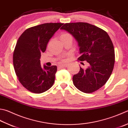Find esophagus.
<instances>
[{"label": "esophagus", "instance_id": "obj_1", "mask_svg": "<svg viewBox=\"0 0 128 128\" xmlns=\"http://www.w3.org/2000/svg\"><path fill=\"white\" fill-rule=\"evenodd\" d=\"M60 67H66L68 66V64H62L60 65Z\"/></svg>", "mask_w": 128, "mask_h": 128}]
</instances>
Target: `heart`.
<instances>
[{"mask_svg":"<svg viewBox=\"0 0 128 128\" xmlns=\"http://www.w3.org/2000/svg\"><path fill=\"white\" fill-rule=\"evenodd\" d=\"M67 35H70L69 34H68V33H63L61 36V37H62V36H67Z\"/></svg>","mask_w":128,"mask_h":128,"instance_id":"obj_1","label":"heart"}]
</instances>
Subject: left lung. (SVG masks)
Returning a JSON list of instances; mask_svg holds the SVG:
<instances>
[{
  "label": "left lung",
  "mask_w": 128,
  "mask_h": 128,
  "mask_svg": "<svg viewBox=\"0 0 128 128\" xmlns=\"http://www.w3.org/2000/svg\"><path fill=\"white\" fill-rule=\"evenodd\" d=\"M73 36L78 43L80 56L89 66L80 67L73 76L76 88L85 93H92L102 88L109 80L114 68V48L108 33L102 29L88 23H66L61 28Z\"/></svg>",
  "instance_id": "obj_1"
}]
</instances>
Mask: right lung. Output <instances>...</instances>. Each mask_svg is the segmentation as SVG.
I'll use <instances>...</instances> for the list:
<instances>
[{"instance_id": "right-lung-1", "label": "right lung", "mask_w": 128, "mask_h": 128, "mask_svg": "<svg viewBox=\"0 0 128 128\" xmlns=\"http://www.w3.org/2000/svg\"><path fill=\"white\" fill-rule=\"evenodd\" d=\"M49 23L26 30L19 38L13 53V65L16 76L26 88L40 94L54 85L57 66H40V54L44 52L48 43L63 25Z\"/></svg>"}]
</instances>
